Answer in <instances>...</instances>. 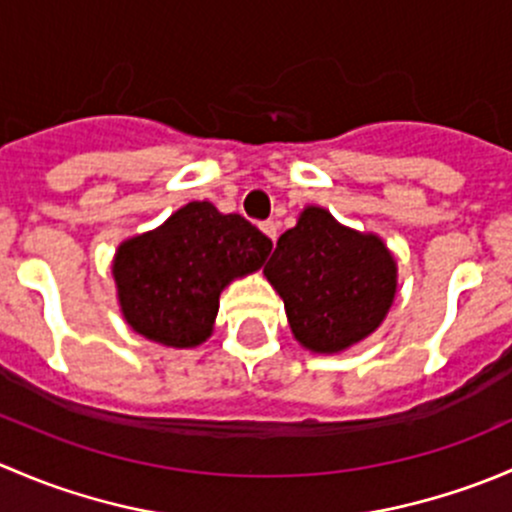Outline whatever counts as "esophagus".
<instances>
[{"label":"esophagus","instance_id":"obj_1","mask_svg":"<svg viewBox=\"0 0 512 512\" xmlns=\"http://www.w3.org/2000/svg\"><path fill=\"white\" fill-rule=\"evenodd\" d=\"M260 227H262V232H265V235L270 237L272 242L277 240V227H280V225H277V220H265V223H262Z\"/></svg>","mask_w":512,"mask_h":512}]
</instances>
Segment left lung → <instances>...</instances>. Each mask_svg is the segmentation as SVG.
<instances>
[{
  "instance_id": "8db88e82",
  "label": "left lung",
  "mask_w": 512,
  "mask_h": 512,
  "mask_svg": "<svg viewBox=\"0 0 512 512\" xmlns=\"http://www.w3.org/2000/svg\"><path fill=\"white\" fill-rule=\"evenodd\" d=\"M265 275L285 299L294 337L319 354L369 337L396 292V262L384 242L339 225L322 208L304 210L277 240Z\"/></svg>"
}]
</instances>
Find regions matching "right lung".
<instances>
[{"label":"right lung","instance_id":"1","mask_svg":"<svg viewBox=\"0 0 512 512\" xmlns=\"http://www.w3.org/2000/svg\"><path fill=\"white\" fill-rule=\"evenodd\" d=\"M270 250V237L242 215L188 203L118 247L113 277L123 317L165 347H198L213 332L223 287L260 270Z\"/></svg>","mask_w":512,"mask_h":512}]
</instances>
